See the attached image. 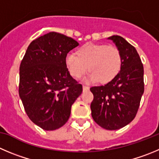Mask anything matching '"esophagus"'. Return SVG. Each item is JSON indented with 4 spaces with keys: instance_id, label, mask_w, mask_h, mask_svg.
Returning <instances> with one entry per match:
<instances>
[{
    "instance_id": "1",
    "label": "esophagus",
    "mask_w": 159,
    "mask_h": 159,
    "mask_svg": "<svg viewBox=\"0 0 159 159\" xmlns=\"http://www.w3.org/2000/svg\"><path fill=\"white\" fill-rule=\"evenodd\" d=\"M90 89V87H87V86H83V90L86 91V90H88Z\"/></svg>"
}]
</instances>
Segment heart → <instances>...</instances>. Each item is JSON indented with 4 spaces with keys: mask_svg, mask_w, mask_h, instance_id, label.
Instances as JSON below:
<instances>
[{
    "mask_svg": "<svg viewBox=\"0 0 159 159\" xmlns=\"http://www.w3.org/2000/svg\"><path fill=\"white\" fill-rule=\"evenodd\" d=\"M75 54H68L65 62L69 74L75 79H80L88 66L90 73L86 80L107 84L113 80L121 70L122 55L116 47L89 43L78 48Z\"/></svg>",
    "mask_w": 159,
    "mask_h": 159,
    "instance_id": "obj_1",
    "label": "heart"
}]
</instances>
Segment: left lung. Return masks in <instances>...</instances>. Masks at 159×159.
<instances>
[{"label":"left lung","instance_id":"left-lung-1","mask_svg":"<svg viewBox=\"0 0 159 159\" xmlns=\"http://www.w3.org/2000/svg\"><path fill=\"white\" fill-rule=\"evenodd\" d=\"M122 55V67L117 76L105 86L93 87L90 105L93 120L100 126L116 130L135 118L144 90L143 67L134 46L120 36L108 37Z\"/></svg>","mask_w":159,"mask_h":159}]
</instances>
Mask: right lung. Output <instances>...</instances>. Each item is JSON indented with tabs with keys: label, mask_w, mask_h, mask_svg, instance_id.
<instances>
[{
	"label": "right lung",
	"mask_w": 159,
	"mask_h": 159,
	"mask_svg": "<svg viewBox=\"0 0 159 159\" xmlns=\"http://www.w3.org/2000/svg\"><path fill=\"white\" fill-rule=\"evenodd\" d=\"M79 43L50 32L29 45L19 68V93L30 120L44 130H54L69 119L82 85L66 66L67 54Z\"/></svg>",
	"instance_id": "right-lung-1"
}]
</instances>
